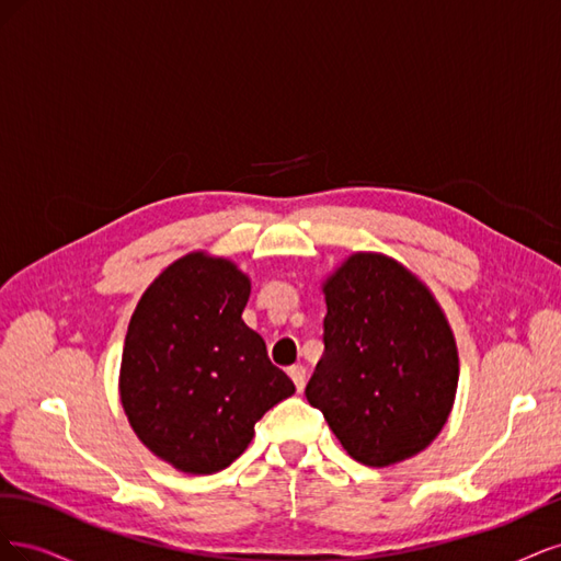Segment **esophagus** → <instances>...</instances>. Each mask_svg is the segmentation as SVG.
Returning <instances> with one entry per match:
<instances>
[{
  "label": "esophagus",
  "instance_id": "obj_1",
  "mask_svg": "<svg viewBox=\"0 0 561 561\" xmlns=\"http://www.w3.org/2000/svg\"><path fill=\"white\" fill-rule=\"evenodd\" d=\"M287 375H290V379L295 381L297 390H299V393H301L304 386H307V369H304L301 365H293L290 369H287Z\"/></svg>",
  "mask_w": 561,
  "mask_h": 561
}]
</instances>
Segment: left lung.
I'll return each mask as SVG.
<instances>
[{
	"label": "left lung",
	"instance_id": "left-lung-1",
	"mask_svg": "<svg viewBox=\"0 0 561 561\" xmlns=\"http://www.w3.org/2000/svg\"><path fill=\"white\" fill-rule=\"evenodd\" d=\"M322 293L325 353L307 400L365 466L423 451L447 423L458 383L456 342L439 304L379 252L351 254Z\"/></svg>",
	"mask_w": 561,
	"mask_h": 561
}]
</instances>
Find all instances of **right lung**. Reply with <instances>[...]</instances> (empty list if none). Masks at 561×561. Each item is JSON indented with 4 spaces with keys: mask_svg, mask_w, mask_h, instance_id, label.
<instances>
[{
    "mask_svg": "<svg viewBox=\"0 0 561 561\" xmlns=\"http://www.w3.org/2000/svg\"><path fill=\"white\" fill-rule=\"evenodd\" d=\"M250 278L225 257L184 254L151 283L130 318L124 412L142 445L192 474L239 458L271 407L295 393L241 313Z\"/></svg>",
    "mask_w": 561,
    "mask_h": 561,
    "instance_id": "right-lung-1",
    "label": "right lung"
}]
</instances>
